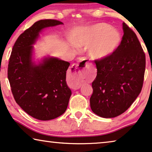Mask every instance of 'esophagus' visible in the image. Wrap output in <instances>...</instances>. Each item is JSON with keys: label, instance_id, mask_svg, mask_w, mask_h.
<instances>
[{"label": "esophagus", "instance_id": "obj_1", "mask_svg": "<svg viewBox=\"0 0 152 152\" xmlns=\"http://www.w3.org/2000/svg\"><path fill=\"white\" fill-rule=\"evenodd\" d=\"M89 65V62L86 58H82L78 63L74 64L69 70V85L71 88L77 90L81 86V81L86 74V67Z\"/></svg>", "mask_w": 152, "mask_h": 152}]
</instances>
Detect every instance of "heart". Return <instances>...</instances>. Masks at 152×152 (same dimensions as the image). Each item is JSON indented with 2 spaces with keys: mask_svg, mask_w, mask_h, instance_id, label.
<instances>
[{
  "mask_svg": "<svg viewBox=\"0 0 152 152\" xmlns=\"http://www.w3.org/2000/svg\"><path fill=\"white\" fill-rule=\"evenodd\" d=\"M121 35L117 30L105 23H97L85 29L74 39L77 47L88 48L90 56L102 59L111 55L120 45Z\"/></svg>",
  "mask_w": 152,
  "mask_h": 152,
  "instance_id": "1",
  "label": "heart"
}]
</instances>
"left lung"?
<instances>
[{
	"mask_svg": "<svg viewBox=\"0 0 152 152\" xmlns=\"http://www.w3.org/2000/svg\"><path fill=\"white\" fill-rule=\"evenodd\" d=\"M123 30L117 49L94 60L97 74L92 83L90 107L95 114L104 118L124 113L140 93L144 81L145 52L135 32L124 22Z\"/></svg>",
	"mask_w": 152,
	"mask_h": 152,
	"instance_id": "1",
	"label": "left lung"
}]
</instances>
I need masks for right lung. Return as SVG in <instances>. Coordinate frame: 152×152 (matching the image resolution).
Returning <instances> with one entry per match:
<instances>
[{
	"label": "right lung",
	"instance_id": "right-lung-1",
	"mask_svg": "<svg viewBox=\"0 0 152 152\" xmlns=\"http://www.w3.org/2000/svg\"><path fill=\"white\" fill-rule=\"evenodd\" d=\"M62 24L55 19L40 20L19 35L7 69L13 96L26 113L39 120H50L65 112L72 91L66 83L70 63L48 58L39 65L32 62V44L44 28Z\"/></svg>",
	"mask_w": 152,
	"mask_h": 152
}]
</instances>
